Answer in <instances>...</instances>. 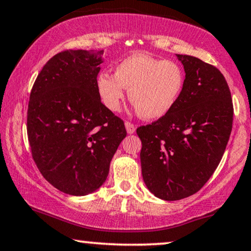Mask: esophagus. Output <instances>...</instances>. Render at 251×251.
I'll use <instances>...</instances> for the list:
<instances>
[{"instance_id":"1","label":"esophagus","mask_w":251,"mask_h":251,"mask_svg":"<svg viewBox=\"0 0 251 251\" xmlns=\"http://www.w3.org/2000/svg\"><path fill=\"white\" fill-rule=\"evenodd\" d=\"M125 126H126V132H128V133H133V132L136 131V126H135V125H132L131 122H128V121H126Z\"/></svg>"}]
</instances>
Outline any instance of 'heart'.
<instances>
[{
	"label": "heart",
	"mask_w": 251,
	"mask_h": 251,
	"mask_svg": "<svg viewBox=\"0 0 251 251\" xmlns=\"http://www.w3.org/2000/svg\"><path fill=\"white\" fill-rule=\"evenodd\" d=\"M184 70L177 62L133 54L115 67L114 76L100 74L97 90L103 105L118 112L129 90V100L145 120H159L176 106L184 89Z\"/></svg>",
	"instance_id": "obj_1"
}]
</instances>
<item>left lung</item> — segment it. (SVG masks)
<instances>
[{"instance_id": "1", "label": "left lung", "mask_w": 251, "mask_h": 251, "mask_svg": "<svg viewBox=\"0 0 251 251\" xmlns=\"http://www.w3.org/2000/svg\"><path fill=\"white\" fill-rule=\"evenodd\" d=\"M185 73L176 106L142 126V175L148 189L165 201L196 194L223 158L233 125V102L224 75L190 55L176 54Z\"/></svg>"}]
</instances>
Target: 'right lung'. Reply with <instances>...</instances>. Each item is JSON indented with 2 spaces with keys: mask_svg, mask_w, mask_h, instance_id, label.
Segmentation results:
<instances>
[{
  "mask_svg": "<svg viewBox=\"0 0 251 251\" xmlns=\"http://www.w3.org/2000/svg\"><path fill=\"white\" fill-rule=\"evenodd\" d=\"M103 50H63L45 64L32 87L27 137L32 158L62 193L84 196L108 176L126 136L125 123L100 100L97 77Z\"/></svg>",
  "mask_w": 251,
  "mask_h": 251,
  "instance_id": "1",
  "label": "right lung"
}]
</instances>
